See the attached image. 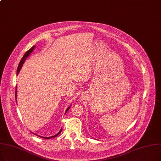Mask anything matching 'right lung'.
<instances>
[{"instance_id":"1","label":"right lung","mask_w":161,"mask_h":161,"mask_svg":"<svg viewBox=\"0 0 161 161\" xmlns=\"http://www.w3.org/2000/svg\"><path fill=\"white\" fill-rule=\"evenodd\" d=\"M35 47H36V46H34V47H32L29 50H28L25 53V55L23 56V58L21 59V60H20V63H19V66H18V68H17V75H18L19 74V72H20V69H21V68H22V67H23V64H24V63H25V61H26V58L29 56V55L30 54V53L33 52V50H34V48H35ZM15 100H17V86H16V88H15ZM70 108V106H69V108L67 109V110H66V111H65V113L68 111V110ZM61 130H62V128L60 130V131L56 134V135H53V136H48V137H45V136H39V135H36V134H34V135H37V136H39V137H41V138H45V139H50V138H54V137H56V136H57L58 135H59L60 133H61Z\"/></svg>"}]
</instances>
